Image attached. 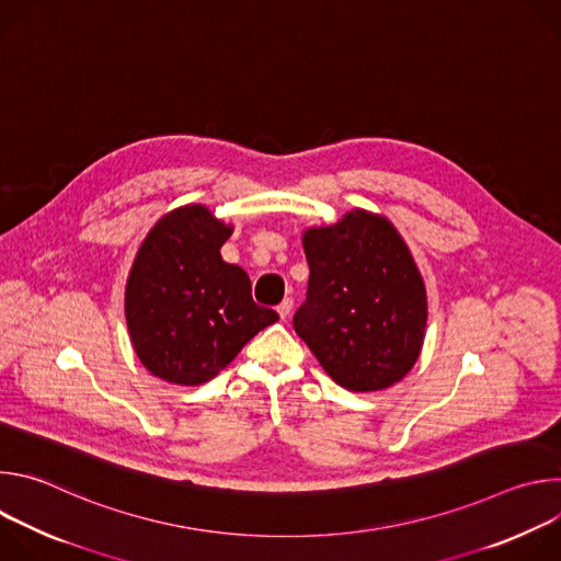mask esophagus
<instances>
[{
  "label": "esophagus",
  "instance_id": "esophagus-1",
  "mask_svg": "<svg viewBox=\"0 0 561 561\" xmlns=\"http://www.w3.org/2000/svg\"><path fill=\"white\" fill-rule=\"evenodd\" d=\"M290 310H293V299H290V297H286V299L277 306V312H279V317H282V319H286V317L290 314Z\"/></svg>",
  "mask_w": 561,
  "mask_h": 561
}]
</instances>
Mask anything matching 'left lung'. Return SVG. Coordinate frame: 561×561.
I'll return each instance as SVG.
<instances>
[{
  "label": "left lung",
  "mask_w": 561,
  "mask_h": 561,
  "mask_svg": "<svg viewBox=\"0 0 561 561\" xmlns=\"http://www.w3.org/2000/svg\"><path fill=\"white\" fill-rule=\"evenodd\" d=\"M310 268L295 333L344 388L381 390L420 357L426 288L404 239L366 210L304 234Z\"/></svg>",
  "instance_id": "8db88e82"
}]
</instances>
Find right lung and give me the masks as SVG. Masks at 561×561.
Instances as JSON below:
<instances>
[{
	"mask_svg": "<svg viewBox=\"0 0 561 561\" xmlns=\"http://www.w3.org/2000/svg\"><path fill=\"white\" fill-rule=\"evenodd\" d=\"M232 228L204 206L159 219L126 284V324L141 364L159 379H213L279 314L251 295L244 268L219 255Z\"/></svg>",
	"mask_w": 561,
	"mask_h": 561,
	"instance_id": "obj_1",
	"label": "right lung"
}]
</instances>
